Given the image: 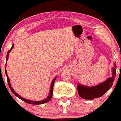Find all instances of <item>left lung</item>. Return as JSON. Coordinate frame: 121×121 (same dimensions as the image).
I'll use <instances>...</instances> for the list:
<instances>
[{
	"mask_svg": "<svg viewBox=\"0 0 121 121\" xmlns=\"http://www.w3.org/2000/svg\"><path fill=\"white\" fill-rule=\"evenodd\" d=\"M116 64L112 68V77L108 78L105 82L98 84L95 86H87L78 84L77 89L79 95L85 100H94L103 96L113 85L115 76H116Z\"/></svg>",
	"mask_w": 121,
	"mask_h": 121,
	"instance_id": "left-lung-1",
	"label": "left lung"
}]
</instances>
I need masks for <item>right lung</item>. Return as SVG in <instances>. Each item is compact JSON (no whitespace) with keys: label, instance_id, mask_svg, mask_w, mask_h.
Masks as SVG:
<instances>
[{"label":"right lung","instance_id":"right-lung-1","mask_svg":"<svg viewBox=\"0 0 121 121\" xmlns=\"http://www.w3.org/2000/svg\"><path fill=\"white\" fill-rule=\"evenodd\" d=\"M14 44H13L12 46V47L10 48V50L8 51V53L6 54V60H8V57H9V53H10V52L11 51V49H13V48L14 47ZM5 74H6V77H7V80H8V85H9V86L10 87V89L11 91L13 94H14L16 96H17L18 98H19L20 99H21V100L24 101L26 102V103H28L29 104H33V105H41V104H45L46 102H48L49 101H50V100L52 98V95H53V85H54V82H55L56 81V79L57 78V77H56L54 78L53 79V80L51 82V89H50V92H49V94L47 98H46V99H44V100H41V101H32V100H27V99H24L22 97H21L20 95H19V94L16 93V92L14 90V89H13V87H11V84L10 83V79L9 78V77H8V74H7V72H6V68H5Z\"/></svg>","mask_w":121,"mask_h":121}]
</instances>
